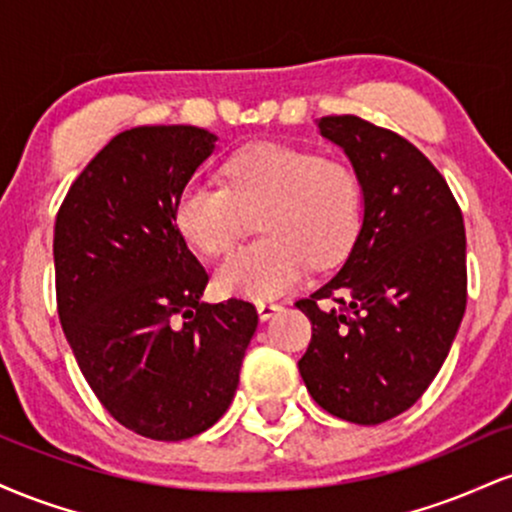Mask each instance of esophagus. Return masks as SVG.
<instances>
[{
  "label": "esophagus",
  "instance_id": "obj_1",
  "mask_svg": "<svg viewBox=\"0 0 512 512\" xmlns=\"http://www.w3.org/2000/svg\"><path fill=\"white\" fill-rule=\"evenodd\" d=\"M255 305H257V313H260L262 320H269V317H272L276 310L281 308V305L272 301V298H262V301H257Z\"/></svg>",
  "mask_w": 512,
  "mask_h": 512
}]
</instances>
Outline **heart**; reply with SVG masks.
I'll list each match as a JSON object with an SVG mask.
<instances>
[{
	"label": "heart",
	"instance_id": "1",
	"mask_svg": "<svg viewBox=\"0 0 512 512\" xmlns=\"http://www.w3.org/2000/svg\"><path fill=\"white\" fill-rule=\"evenodd\" d=\"M257 209L264 238L233 252L216 272L228 296H279L303 279L310 262L342 260L361 228V180L342 158L257 142L223 163V185L187 182L175 197L173 221L187 243L216 257L238 240L245 211Z\"/></svg>",
	"mask_w": 512,
	"mask_h": 512
}]
</instances>
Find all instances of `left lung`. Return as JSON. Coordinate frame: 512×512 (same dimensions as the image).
Listing matches in <instances>:
<instances>
[{
    "mask_svg": "<svg viewBox=\"0 0 512 512\" xmlns=\"http://www.w3.org/2000/svg\"><path fill=\"white\" fill-rule=\"evenodd\" d=\"M317 127L361 180L363 226L339 274L296 301L313 325L298 370L332 416L383 424L428 390L462 322V211L438 168L392 129L356 115ZM330 300L337 309L321 305Z\"/></svg>",
    "mask_w": 512,
    "mask_h": 512,
    "instance_id": "left-lung-1",
    "label": "left lung"
}]
</instances>
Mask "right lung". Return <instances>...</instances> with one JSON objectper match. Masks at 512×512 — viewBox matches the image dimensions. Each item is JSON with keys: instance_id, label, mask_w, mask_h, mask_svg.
<instances>
[{"instance_id": "right-lung-1", "label": "right lung", "mask_w": 512, "mask_h": 512, "mask_svg": "<svg viewBox=\"0 0 512 512\" xmlns=\"http://www.w3.org/2000/svg\"><path fill=\"white\" fill-rule=\"evenodd\" d=\"M216 137L190 125L132 127L72 182L55 219L57 313L105 411L151 440L221 419L257 330L243 298L202 303L209 274L173 204Z\"/></svg>"}]
</instances>
